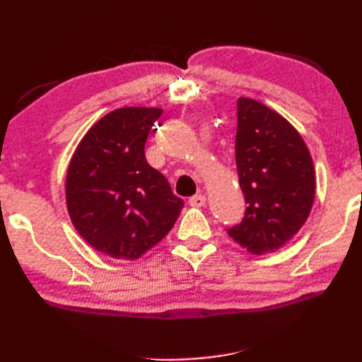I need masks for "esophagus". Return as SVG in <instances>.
Here are the masks:
<instances>
[{
  "label": "esophagus",
  "mask_w": 362,
  "mask_h": 362,
  "mask_svg": "<svg viewBox=\"0 0 362 362\" xmlns=\"http://www.w3.org/2000/svg\"><path fill=\"white\" fill-rule=\"evenodd\" d=\"M188 203L192 207H203V206H206V196L204 194H194V196H192V198H189Z\"/></svg>",
  "instance_id": "1"
}]
</instances>
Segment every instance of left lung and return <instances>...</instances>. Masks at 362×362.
I'll list each match as a JSON object with an SVG mask.
<instances>
[{
  "label": "left lung",
  "instance_id": "obj_1",
  "mask_svg": "<svg viewBox=\"0 0 362 362\" xmlns=\"http://www.w3.org/2000/svg\"><path fill=\"white\" fill-rule=\"evenodd\" d=\"M236 168L246 214L228 235L247 252H274L302 228L313 207L316 173L289 121L247 97L238 99Z\"/></svg>",
  "mask_w": 362,
  "mask_h": 362
}]
</instances>
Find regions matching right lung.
<instances>
[{
    "label": "right lung",
    "instance_id": "right-lung-1",
    "mask_svg": "<svg viewBox=\"0 0 362 362\" xmlns=\"http://www.w3.org/2000/svg\"><path fill=\"white\" fill-rule=\"evenodd\" d=\"M161 108L124 107L100 118L78 144L66 173L71 223L113 259L136 260L173 228L183 201L145 158Z\"/></svg>",
    "mask_w": 362,
    "mask_h": 362
}]
</instances>
